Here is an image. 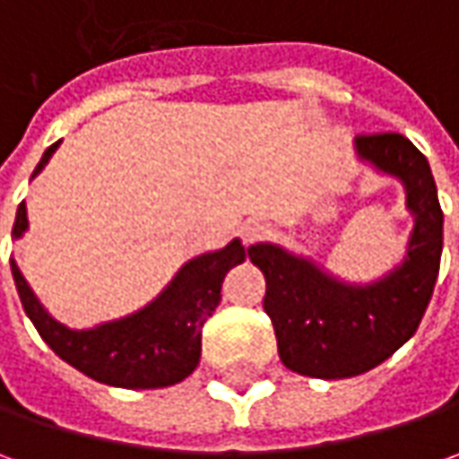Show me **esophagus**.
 <instances>
[{
    "instance_id": "esophagus-1",
    "label": "esophagus",
    "mask_w": 459,
    "mask_h": 459,
    "mask_svg": "<svg viewBox=\"0 0 459 459\" xmlns=\"http://www.w3.org/2000/svg\"><path fill=\"white\" fill-rule=\"evenodd\" d=\"M268 235V227L265 224H260V221H247L245 227H242V238L245 242L250 245V242H257V239H263Z\"/></svg>"
}]
</instances>
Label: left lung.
<instances>
[{
    "mask_svg": "<svg viewBox=\"0 0 459 459\" xmlns=\"http://www.w3.org/2000/svg\"><path fill=\"white\" fill-rule=\"evenodd\" d=\"M358 151L409 191L416 227L398 271L352 289L281 247H250L268 283L263 308L273 322L281 362L308 378H352L388 360L421 325L439 273L445 217L424 152L398 133L358 134Z\"/></svg>",
    "mask_w": 459,
    "mask_h": 459,
    "instance_id": "left-lung-1",
    "label": "left lung"
}]
</instances>
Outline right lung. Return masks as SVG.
<instances>
[{"instance_id": "add662e5", "label": "right lung", "mask_w": 459, "mask_h": 459, "mask_svg": "<svg viewBox=\"0 0 459 459\" xmlns=\"http://www.w3.org/2000/svg\"><path fill=\"white\" fill-rule=\"evenodd\" d=\"M58 143L45 151L35 173L48 163ZM27 227L25 202L17 206L12 238ZM245 260V247L232 239L224 250L206 253L186 263L173 283L151 307L127 319L97 329L74 332L45 314L32 296L17 263L9 260L22 308L48 347L83 376L119 388H166L194 373L202 358V329L220 307L221 281L230 268Z\"/></svg>"}]
</instances>
